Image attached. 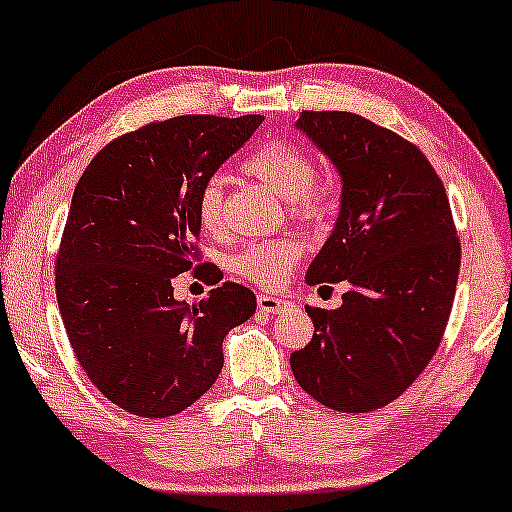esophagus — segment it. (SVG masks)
I'll use <instances>...</instances> for the list:
<instances>
[{
    "mask_svg": "<svg viewBox=\"0 0 512 512\" xmlns=\"http://www.w3.org/2000/svg\"><path fill=\"white\" fill-rule=\"evenodd\" d=\"M257 308H260V313L274 315V313H281V310L291 308V303L284 301V298H276V296H267V293H260V296H257Z\"/></svg>",
    "mask_w": 512,
    "mask_h": 512,
    "instance_id": "obj_1",
    "label": "esophagus"
}]
</instances>
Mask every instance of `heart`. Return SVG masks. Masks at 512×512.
<instances>
[{
    "mask_svg": "<svg viewBox=\"0 0 512 512\" xmlns=\"http://www.w3.org/2000/svg\"><path fill=\"white\" fill-rule=\"evenodd\" d=\"M243 170L260 180L274 195H279L298 219L317 221L330 211V192L315 178L317 168L310 154L301 146L272 139L245 158ZM197 223L207 233H219L223 226V187L221 180L209 178L199 187L195 199ZM301 245L293 238H272L250 243L233 257V272L245 276L252 284L272 289L296 267Z\"/></svg>",
    "mask_w": 512,
    "mask_h": 512,
    "instance_id": "obj_1",
    "label": "heart"
}]
</instances>
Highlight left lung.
<instances>
[{
  "instance_id": "1",
  "label": "left lung",
  "mask_w": 512,
  "mask_h": 512,
  "mask_svg": "<svg viewBox=\"0 0 512 512\" xmlns=\"http://www.w3.org/2000/svg\"><path fill=\"white\" fill-rule=\"evenodd\" d=\"M296 129L342 175V209L305 281L349 291L337 310L305 308L315 334L291 370L320 404L363 414L402 395L436 354L460 240L443 182L407 139L342 110H305Z\"/></svg>"
}]
</instances>
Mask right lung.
<instances>
[{"label":"right lung","instance_id":"1","mask_svg":"<svg viewBox=\"0 0 512 512\" xmlns=\"http://www.w3.org/2000/svg\"><path fill=\"white\" fill-rule=\"evenodd\" d=\"M262 115H182L122 134L76 182L55 262L64 330L88 380L144 419L187 409L219 378L223 337L255 313V293L216 284L195 305L173 279L199 260L195 199L202 182L262 125Z\"/></svg>","mask_w":512,"mask_h":512}]
</instances>
